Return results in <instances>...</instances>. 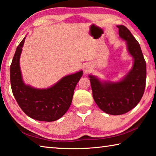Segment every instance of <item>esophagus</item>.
Masks as SVG:
<instances>
[{
    "label": "esophagus",
    "instance_id": "obj_1",
    "mask_svg": "<svg viewBox=\"0 0 156 156\" xmlns=\"http://www.w3.org/2000/svg\"><path fill=\"white\" fill-rule=\"evenodd\" d=\"M89 72V68L88 67H87V66H84V72L85 73H88Z\"/></svg>",
    "mask_w": 156,
    "mask_h": 156
}]
</instances>
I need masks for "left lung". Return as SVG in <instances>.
<instances>
[{
	"mask_svg": "<svg viewBox=\"0 0 156 156\" xmlns=\"http://www.w3.org/2000/svg\"><path fill=\"white\" fill-rule=\"evenodd\" d=\"M119 35L126 41L127 52L134 59L131 69L117 82L101 80L89 75L93 97L100 108L107 114L123 115L137 105L145 91L146 62L140 44L125 26L119 25Z\"/></svg>",
	"mask_w": 156,
	"mask_h": 156,
	"instance_id": "left-lung-1",
	"label": "left lung"
}]
</instances>
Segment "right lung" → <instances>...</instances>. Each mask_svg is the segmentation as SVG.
<instances>
[{"instance_id":"obj_1","label":"right lung","mask_w":156,"mask_h":156,"mask_svg":"<svg viewBox=\"0 0 156 156\" xmlns=\"http://www.w3.org/2000/svg\"><path fill=\"white\" fill-rule=\"evenodd\" d=\"M25 38L17 47L10 67V80L14 98L23 112L33 119L55 121L66 114L72 104L76 84L83 74L82 70L67 75L52 87L37 89L23 81L20 58Z\"/></svg>"}]
</instances>
